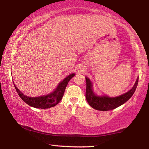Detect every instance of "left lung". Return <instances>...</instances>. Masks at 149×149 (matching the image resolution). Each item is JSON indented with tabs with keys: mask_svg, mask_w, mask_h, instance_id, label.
Wrapping results in <instances>:
<instances>
[{
	"mask_svg": "<svg viewBox=\"0 0 149 149\" xmlns=\"http://www.w3.org/2000/svg\"><path fill=\"white\" fill-rule=\"evenodd\" d=\"M86 80V92H85V98L87 102L90 104V107L93 109L99 111H110L116 108L120 107L122 104L125 103L127 100H129L132 96L137 87L138 80L139 78L136 80L134 86L130 90L127 92L120 95V96L116 97H109V96H97L92 90V82L88 77H85Z\"/></svg>",
	"mask_w": 149,
	"mask_h": 149,
	"instance_id": "obj_1",
	"label": "left lung"
}]
</instances>
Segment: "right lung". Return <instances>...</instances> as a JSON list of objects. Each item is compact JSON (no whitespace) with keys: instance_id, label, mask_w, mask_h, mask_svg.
Listing matches in <instances>:
<instances>
[{"instance_id":"1","label":"right lung","mask_w":149,"mask_h":149,"mask_svg":"<svg viewBox=\"0 0 149 149\" xmlns=\"http://www.w3.org/2000/svg\"><path fill=\"white\" fill-rule=\"evenodd\" d=\"M75 75H76L75 73H71L61 83H59L54 92L41 97H30L26 96L22 92L19 91V90L15 86V84L14 85L19 96L28 105L34 108H38V109H49L57 105L61 100L68 83Z\"/></svg>"}]
</instances>
